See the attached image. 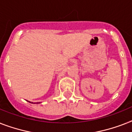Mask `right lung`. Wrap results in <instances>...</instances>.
Here are the masks:
<instances>
[{
  "mask_svg": "<svg viewBox=\"0 0 132 132\" xmlns=\"http://www.w3.org/2000/svg\"><path fill=\"white\" fill-rule=\"evenodd\" d=\"M28 102H29V101H28ZM30 103H32L33 104V102H30ZM38 103H40V102H36V104H38Z\"/></svg>",
  "mask_w": 132,
  "mask_h": 132,
  "instance_id": "add662e5",
  "label": "right lung"
}]
</instances>
